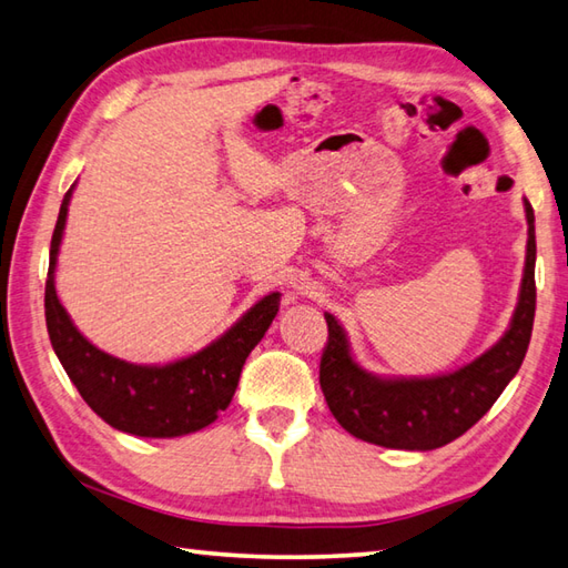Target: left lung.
Segmentation results:
<instances>
[{"label": "left lung", "mask_w": 568, "mask_h": 568, "mask_svg": "<svg viewBox=\"0 0 568 568\" xmlns=\"http://www.w3.org/2000/svg\"><path fill=\"white\" fill-rule=\"evenodd\" d=\"M529 237L523 292L510 328L490 351L456 373L424 379H382L353 361L348 341L331 314L328 343L321 355V389L345 432L367 444L432 450L466 434L503 395L525 361L537 308L535 211L525 201Z\"/></svg>", "instance_id": "1"}]
</instances>
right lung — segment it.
I'll use <instances>...</instances> for the list:
<instances>
[{"label": "right lung", "instance_id": "1", "mask_svg": "<svg viewBox=\"0 0 568 568\" xmlns=\"http://www.w3.org/2000/svg\"><path fill=\"white\" fill-rule=\"evenodd\" d=\"M71 195L73 189L65 193L51 237L45 328L58 361L78 387L80 397L100 419L134 436L171 438L213 424L233 399L247 355L272 326L282 294L264 296L215 343L176 363L132 365L102 353L73 326L53 286L55 257Z\"/></svg>", "mask_w": 568, "mask_h": 568}]
</instances>
